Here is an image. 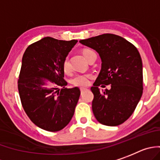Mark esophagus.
I'll use <instances>...</instances> for the list:
<instances>
[{
	"instance_id": "1",
	"label": "esophagus",
	"mask_w": 160,
	"mask_h": 160,
	"mask_svg": "<svg viewBox=\"0 0 160 160\" xmlns=\"http://www.w3.org/2000/svg\"><path fill=\"white\" fill-rule=\"evenodd\" d=\"M86 88H80V91H81V92H83V91H85L86 90Z\"/></svg>"
}]
</instances>
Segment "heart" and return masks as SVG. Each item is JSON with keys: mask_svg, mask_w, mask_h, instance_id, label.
Instances as JSON below:
<instances>
[{"mask_svg": "<svg viewBox=\"0 0 160 160\" xmlns=\"http://www.w3.org/2000/svg\"><path fill=\"white\" fill-rule=\"evenodd\" d=\"M92 50L84 49L83 51V55L84 57H87L89 53L92 52ZM63 70L66 74H69L71 72V65H70L68 59L65 58L63 62ZM90 75L88 74H77L76 75L72 80V83L76 86H87L90 82Z\"/></svg>", "mask_w": 160, "mask_h": 160, "instance_id": "heart-1", "label": "heart"}]
</instances>
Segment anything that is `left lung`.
I'll return each mask as SVG.
<instances>
[{"mask_svg":"<svg viewBox=\"0 0 160 160\" xmlns=\"http://www.w3.org/2000/svg\"><path fill=\"white\" fill-rule=\"evenodd\" d=\"M80 43L96 50L101 59V69L91 88L95 117L107 126L121 124L132 116L143 94V64L139 51L115 34H102ZM101 83L111 84V89L100 91Z\"/></svg>","mask_w":160,"mask_h":160,"instance_id":"8db88e82","label":"left lung"}]
</instances>
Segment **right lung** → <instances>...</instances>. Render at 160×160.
<instances>
[{"label": "right lung", "instance_id": "right-lung-1", "mask_svg": "<svg viewBox=\"0 0 160 160\" xmlns=\"http://www.w3.org/2000/svg\"><path fill=\"white\" fill-rule=\"evenodd\" d=\"M77 43L44 37L26 48L18 80L21 104L31 121L48 132L67 126L80 95L78 87L67 88L63 62ZM46 81L52 84L44 87Z\"/></svg>", "mask_w": 160, "mask_h": 160}]
</instances>
